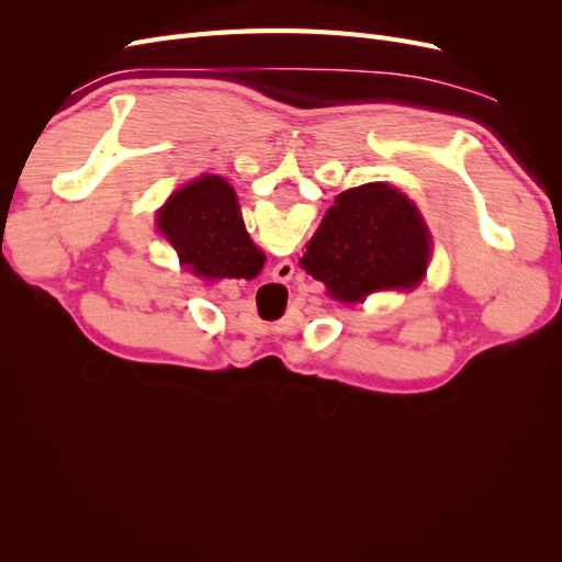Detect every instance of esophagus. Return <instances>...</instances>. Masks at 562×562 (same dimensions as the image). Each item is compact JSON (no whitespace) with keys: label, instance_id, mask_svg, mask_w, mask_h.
<instances>
[{"label":"esophagus","instance_id":"obj_1","mask_svg":"<svg viewBox=\"0 0 562 562\" xmlns=\"http://www.w3.org/2000/svg\"><path fill=\"white\" fill-rule=\"evenodd\" d=\"M283 265H285V262H283Z\"/></svg>","mask_w":562,"mask_h":562}]
</instances>
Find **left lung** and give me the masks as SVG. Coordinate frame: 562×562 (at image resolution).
<instances>
[{
    "label": "left lung",
    "mask_w": 562,
    "mask_h": 562,
    "mask_svg": "<svg viewBox=\"0 0 562 562\" xmlns=\"http://www.w3.org/2000/svg\"><path fill=\"white\" fill-rule=\"evenodd\" d=\"M431 234L396 187L368 182L335 199L300 265L328 295L363 302L375 291L413 288L427 274Z\"/></svg>",
    "instance_id": "1"
}]
</instances>
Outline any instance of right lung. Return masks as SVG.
Wrapping results in <instances>:
<instances>
[{
	"mask_svg": "<svg viewBox=\"0 0 562 562\" xmlns=\"http://www.w3.org/2000/svg\"><path fill=\"white\" fill-rule=\"evenodd\" d=\"M159 229L203 279H255L265 252L250 241L232 184L201 176L168 199L159 211Z\"/></svg>",
	"mask_w": 562,
	"mask_h": 562,
	"instance_id": "add662e5",
	"label": "right lung"
}]
</instances>
